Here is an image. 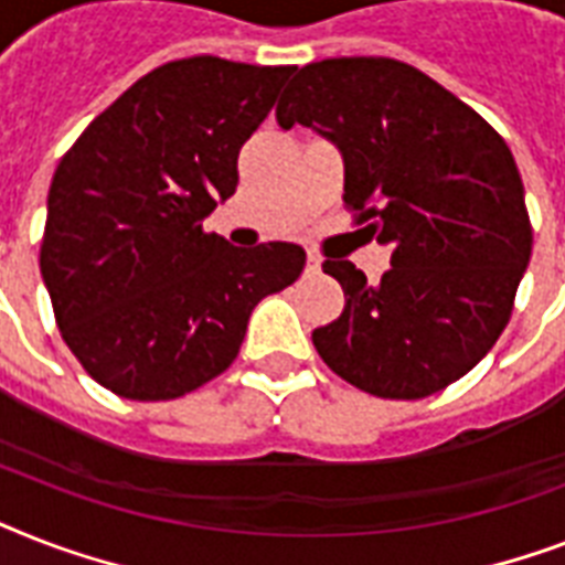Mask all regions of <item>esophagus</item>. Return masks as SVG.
Returning a JSON list of instances; mask_svg holds the SVG:
<instances>
[{
    "mask_svg": "<svg viewBox=\"0 0 565 565\" xmlns=\"http://www.w3.org/2000/svg\"><path fill=\"white\" fill-rule=\"evenodd\" d=\"M305 273H308V275H319V273H322V257L310 252L308 264H305Z\"/></svg>",
    "mask_w": 565,
    "mask_h": 565,
    "instance_id": "obj_1",
    "label": "esophagus"
}]
</instances>
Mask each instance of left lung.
Segmentation results:
<instances>
[{"instance_id":"left-lung-1","label":"left lung","mask_w":565,"mask_h":565,"mask_svg":"<svg viewBox=\"0 0 565 565\" xmlns=\"http://www.w3.org/2000/svg\"><path fill=\"white\" fill-rule=\"evenodd\" d=\"M275 117L340 149L343 202L393 248L381 284L352 260L322 264L345 308L313 331L319 358L381 398H425L463 377L508 326L531 260L508 143L455 93L393 57L301 66Z\"/></svg>"}]
</instances>
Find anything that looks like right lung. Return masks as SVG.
Instances as JSON below:
<instances>
[{"mask_svg": "<svg viewBox=\"0 0 565 565\" xmlns=\"http://www.w3.org/2000/svg\"><path fill=\"white\" fill-rule=\"evenodd\" d=\"M290 73L213 55L163 64L57 163L40 275L64 343L110 393L167 402L207 384L234 363L257 301L305 269L296 243L239 248L202 231Z\"/></svg>", "mask_w": 565, "mask_h": 565, "instance_id": "right-lung-1", "label": "right lung"}]
</instances>
